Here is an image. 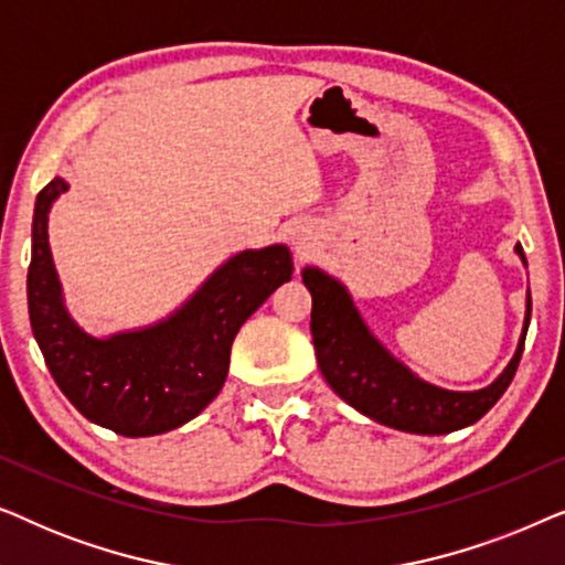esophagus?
<instances>
[{"mask_svg": "<svg viewBox=\"0 0 565 565\" xmlns=\"http://www.w3.org/2000/svg\"><path fill=\"white\" fill-rule=\"evenodd\" d=\"M292 242H296V246H298V252H308L311 249V238H308V231L306 228H298L296 234H292Z\"/></svg>", "mask_w": 565, "mask_h": 565, "instance_id": "34e87169", "label": "esophagus"}]
</instances>
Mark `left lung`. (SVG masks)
Listing matches in <instances>:
<instances>
[{
  "mask_svg": "<svg viewBox=\"0 0 565 565\" xmlns=\"http://www.w3.org/2000/svg\"><path fill=\"white\" fill-rule=\"evenodd\" d=\"M516 254L524 262L520 244H516ZM303 285L313 298L311 334L321 375L327 377L337 396L385 427L414 431V435H447V431L468 427L504 396L520 365L530 327V296L520 347L504 373L481 391L460 393L424 383L396 358H391V352L370 334L350 292L334 277L316 267H306Z\"/></svg>",
  "mask_w": 565,
  "mask_h": 565,
  "instance_id": "8db88e82",
  "label": "left lung"
}]
</instances>
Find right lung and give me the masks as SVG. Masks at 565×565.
Listing matches in <instances>:
<instances>
[{
  "instance_id": "1",
  "label": "right lung",
  "mask_w": 565,
  "mask_h": 565,
  "mask_svg": "<svg viewBox=\"0 0 565 565\" xmlns=\"http://www.w3.org/2000/svg\"><path fill=\"white\" fill-rule=\"evenodd\" d=\"M68 184L38 192L28 311L35 342L76 412L122 437H151L195 419L218 396L242 323L290 280L288 246L246 249L207 277L169 319L107 339L89 337L66 313L51 259L49 211Z\"/></svg>"
}]
</instances>
